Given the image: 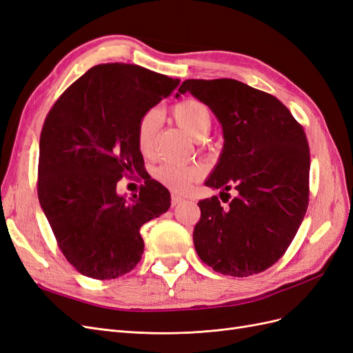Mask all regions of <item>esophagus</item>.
<instances>
[{"instance_id": "1", "label": "esophagus", "mask_w": 353, "mask_h": 353, "mask_svg": "<svg viewBox=\"0 0 353 353\" xmlns=\"http://www.w3.org/2000/svg\"><path fill=\"white\" fill-rule=\"evenodd\" d=\"M183 201H184V199L181 197V196H178V194H172V196H170V205H172V208L181 205V203H183Z\"/></svg>"}]
</instances>
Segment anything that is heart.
Wrapping results in <instances>:
<instances>
[{"instance_id":"1","label":"heart","mask_w":353,"mask_h":353,"mask_svg":"<svg viewBox=\"0 0 353 353\" xmlns=\"http://www.w3.org/2000/svg\"><path fill=\"white\" fill-rule=\"evenodd\" d=\"M172 117L181 130L190 137L201 140L210 130L212 113L205 103L196 99H185L178 101L172 108ZM157 131V113L154 110L145 112L137 126V143L143 154H150L154 145ZM200 170L194 166H184L179 163L166 162L156 169V178L166 187L175 191H185L199 179Z\"/></svg>"}]
</instances>
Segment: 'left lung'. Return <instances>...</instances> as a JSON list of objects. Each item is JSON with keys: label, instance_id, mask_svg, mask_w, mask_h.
Instances as JSON below:
<instances>
[{"label": "left lung", "instance_id": "1", "mask_svg": "<svg viewBox=\"0 0 353 353\" xmlns=\"http://www.w3.org/2000/svg\"><path fill=\"white\" fill-rule=\"evenodd\" d=\"M178 92L205 103L222 126V153L205 185L219 197L236 191L227 208L218 196L199 201V258L231 276L268 270L307 209L311 156L302 125L274 95L236 79H187Z\"/></svg>", "mask_w": 353, "mask_h": 353}]
</instances>
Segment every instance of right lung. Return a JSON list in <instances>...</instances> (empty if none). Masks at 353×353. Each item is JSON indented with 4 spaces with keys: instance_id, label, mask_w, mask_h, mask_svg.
<instances>
[{
    "instance_id": "1",
    "label": "right lung",
    "mask_w": 353,
    "mask_h": 353,
    "mask_svg": "<svg viewBox=\"0 0 353 353\" xmlns=\"http://www.w3.org/2000/svg\"><path fill=\"white\" fill-rule=\"evenodd\" d=\"M179 79L137 65L91 68L60 95L39 138L38 199L61 253L82 275L112 280L140 262V228L170 206L168 188L144 178L140 194L116 191L141 172V116L169 97Z\"/></svg>"
}]
</instances>
